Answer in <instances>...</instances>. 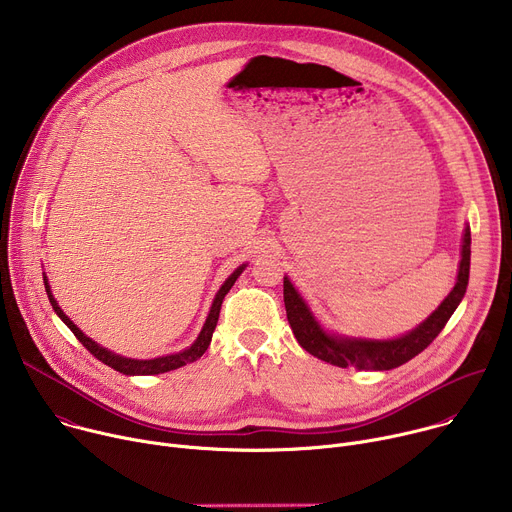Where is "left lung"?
I'll return each mask as SVG.
<instances>
[{"mask_svg":"<svg viewBox=\"0 0 512 512\" xmlns=\"http://www.w3.org/2000/svg\"><path fill=\"white\" fill-rule=\"evenodd\" d=\"M470 229L464 231L462 243V259L458 269V279L448 298L437 306V310L415 330L401 338L393 340H367V338H344L336 334H328L314 314L310 312L308 304L298 294V289L291 285L287 277H283V302L285 314L289 320L294 336L298 338L300 346L314 354L320 360H326L334 367H354L358 371H391L401 367L407 360L423 352L435 336L444 330L456 308L460 306L470 277Z\"/></svg>","mask_w":512,"mask_h":512,"instance_id":"1","label":"left lung"}]
</instances>
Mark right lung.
Listing matches in <instances>:
<instances>
[{
  "mask_svg": "<svg viewBox=\"0 0 512 512\" xmlns=\"http://www.w3.org/2000/svg\"><path fill=\"white\" fill-rule=\"evenodd\" d=\"M245 267H247V265L237 267V269L229 275V279L223 283V287L218 289V294H216V298H214V302H212V308H210V312H208V318H206V322H204V326H202L198 338L194 340V344H192L190 348H186V350H182V352H176V354H168V356H160V358H150V360L127 358V356L115 354V352H111V350L99 346L95 340H91L89 336H85V334L75 326V322H72V320L60 310V306L56 304V300H54V296H52L46 275H44V287H46L48 300H50L54 312L58 314V318L70 328V332L79 338V342H81L95 358H99L101 362L107 364V367H111V369H115V371H119V373H123V375H160V373L176 371V369L184 367V364L198 360V358L206 352V348H208V344H210V340H212V332H214L216 322H218V314H221L223 300H225V296L229 294V289L235 285L237 277L243 273Z\"/></svg>",
  "mask_w": 512,
  "mask_h": 512,
  "instance_id": "right-lung-1",
  "label": "right lung"
}]
</instances>
